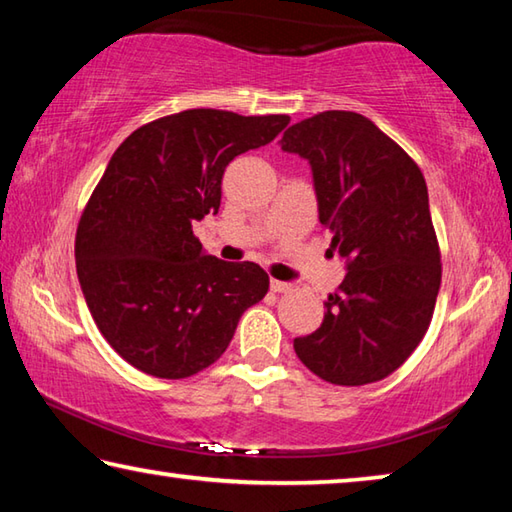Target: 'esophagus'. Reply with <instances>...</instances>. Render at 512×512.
Masks as SVG:
<instances>
[{"label": "esophagus", "mask_w": 512, "mask_h": 512, "mask_svg": "<svg viewBox=\"0 0 512 512\" xmlns=\"http://www.w3.org/2000/svg\"><path fill=\"white\" fill-rule=\"evenodd\" d=\"M293 289V284H289V282H282V280H271V291H275V293H289Z\"/></svg>", "instance_id": "34e87169"}]
</instances>
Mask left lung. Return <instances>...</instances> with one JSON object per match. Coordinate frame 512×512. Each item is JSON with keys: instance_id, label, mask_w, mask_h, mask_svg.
Segmentation results:
<instances>
[{"instance_id": "obj_1", "label": "left lung", "mask_w": 512, "mask_h": 512, "mask_svg": "<svg viewBox=\"0 0 512 512\" xmlns=\"http://www.w3.org/2000/svg\"><path fill=\"white\" fill-rule=\"evenodd\" d=\"M280 144L309 160L329 250L348 266L325 300L323 325L293 348L329 384H372L411 357L436 307L443 266L427 183L359 112H318L289 126Z\"/></svg>"}]
</instances>
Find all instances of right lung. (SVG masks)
I'll return each instance as SVG.
<instances>
[{
  "instance_id": "right-lung-1",
  "label": "right lung",
  "mask_w": 512,
  "mask_h": 512,
  "mask_svg": "<svg viewBox=\"0 0 512 512\" xmlns=\"http://www.w3.org/2000/svg\"><path fill=\"white\" fill-rule=\"evenodd\" d=\"M289 121L194 108L140 126L112 153L74 253L94 323L133 368L160 379L196 375L266 296L262 266L205 255L192 225L219 212L225 167Z\"/></svg>"
}]
</instances>
